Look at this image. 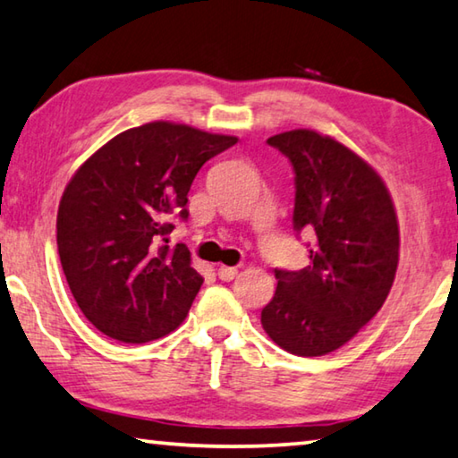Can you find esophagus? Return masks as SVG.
Returning a JSON list of instances; mask_svg holds the SVG:
<instances>
[{"label":"esophagus","mask_w":458,"mask_h":458,"mask_svg":"<svg viewBox=\"0 0 458 458\" xmlns=\"http://www.w3.org/2000/svg\"><path fill=\"white\" fill-rule=\"evenodd\" d=\"M236 267H220V268H217V277H220L222 281H232V279H234L236 277Z\"/></svg>","instance_id":"esophagus-1"}]
</instances>
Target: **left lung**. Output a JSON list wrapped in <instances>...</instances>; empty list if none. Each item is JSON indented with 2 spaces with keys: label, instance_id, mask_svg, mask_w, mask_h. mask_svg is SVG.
<instances>
[{
  "label": "left lung",
  "instance_id": "left-lung-1",
  "mask_svg": "<svg viewBox=\"0 0 458 458\" xmlns=\"http://www.w3.org/2000/svg\"><path fill=\"white\" fill-rule=\"evenodd\" d=\"M267 144L293 166L295 234L314 238L306 268H275L277 289L260 324L287 352L322 357L387 300L399 259L395 209L381 177L334 138L292 130Z\"/></svg>",
  "mask_w": 458,
  "mask_h": 458
}]
</instances>
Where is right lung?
<instances>
[{
  "mask_svg": "<svg viewBox=\"0 0 458 458\" xmlns=\"http://www.w3.org/2000/svg\"><path fill=\"white\" fill-rule=\"evenodd\" d=\"M236 140L150 122L114 136L69 181L56 216L63 273L106 336L142 344L185 320L203 277L185 244H166L171 216L187 220L198 171Z\"/></svg>",
  "mask_w": 458,
  "mask_h": 458,
  "instance_id": "1",
  "label": "right lung"
}]
</instances>
